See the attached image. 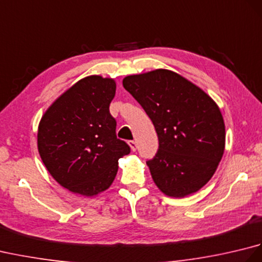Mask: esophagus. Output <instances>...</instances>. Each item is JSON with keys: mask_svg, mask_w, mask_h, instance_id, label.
<instances>
[{"mask_svg": "<svg viewBox=\"0 0 262 262\" xmlns=\"http://www.w3.org/2000/svg\"><path fill=\"white\" fill-rule=\"evenodd\" d=\"M128 144H129L132 151L135 152L136 149H137V143L135 141H129V142H128Z\"/></svg>", "mask_w": 262, "mask_h": 262, "instance_id": "1", "label": "esophagus"}]
</instances>
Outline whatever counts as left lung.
Wrapping results in <instances>:
<instances>
[{"label": "left lung", "instance_id": "8db88e82", "mask_svg": "<svg viewBox=\"0 0 262 262\" xmlns=\"http://www.w3.org/2000/svg\"><path fill=\"white\" fill-rule=\"evenodd\" d=\"M122 85L151 118L159 149L146 164L169 197L198 191L213 177L225 148V124L219 105L176 72L154 70L126 76Z\"/></svg>", "mask_w": 262, "mask_h": 262}]
</instances>
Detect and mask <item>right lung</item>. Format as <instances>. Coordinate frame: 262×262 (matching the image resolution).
Returning a JSON list of instances; mask_svg holds the SVG:
<instances>
[{"label":"right lung","instance_id":"obj_1","mask_svg":"<svg viewBox=\"0 0 262 262\" xmlns=\"http://www.w3.org/2000/svg\"><path fill=\"white\" fill-rule=\"evenodd\" d=\"M116 93L110 77L90 75L52 103L38 126L39 155L60 186L92 197L114 182L118 160L130 147L116 136L109 105Z\"/></svg>","mask_w":262,"mask_h":262}]
</instances>
